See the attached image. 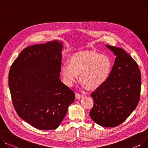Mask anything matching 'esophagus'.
Listing matches in <instances>:
<instances>
[{
  "instance_id": "34e87169",
  "label": "esophagus",
  "mask_w": 148,
  "mask_h": 148,
  "mask_svg": "<svg viewBox=\"0 0 148 148\" xmlns=\"http://www.w3.org/2000/svg\"><path fill=\"white\" fill-rule=\"evenodd\" d=\"M75 96H76V97L77 98V99H80V98H82L83 97V95H81L79 93H76L75 94Z\"/></svg>"
}]
</instances>
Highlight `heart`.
Wrapping results in <instances>:
<instances>
[{
  "instance_id": "1",
  "label": "heart",
  "mask_w": 148,
  "mask_h": 148,
  "mask_svg": "<svg viewBox=\"0 0 148 148\" xmlns=\"http://www.w3.org/2000/svg\"><path fill=\"white\" fill-rule=\"evenodd\" d=\"M112 68V62L106 55L95 51H84L73 54L69 65L64 64L61 73L67 85L71 86L77 80L89 90L101 87L108 80Z\"/></svg>"
}]
</instances>
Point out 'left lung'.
Returning <instances> with one entry per match:
<instances>
[{
    "label": "left lung",
    "instance_id": "1",
    "mask_svg": "<svg viewBox=\"0 0 148 148\" xmlns=\"http://www.w3.org/2000/svg\"><path fill=\"white\" fill-rule=\"evenodd\" d=\"M106 46L116 58L108 80L91 93L94 104L89 115L97 124L109 127L122 123L138 106L141 75L137 63L125 50Z\"/></svg>",
    "mask_w": 148,
    "mask_h": 148
}]
</instances>
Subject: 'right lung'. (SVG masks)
<instances>
[{"mask_svg": "<svg viewBox=\"0 0 148 148\" xmlns=\"http://www.w3.org/2000/svg\"><path fill=\"white\" fill-rule=\"evenodd\" d=\"M62 43L58 40L24 49L12 64L9 87L18 116L40 130L56 129L75 94L59 79Z\"/></svg>", "mask_w": 148, "mask_h": 148, "instance_id": "right-lung-1", "label": "right lung"}]
</instances>
